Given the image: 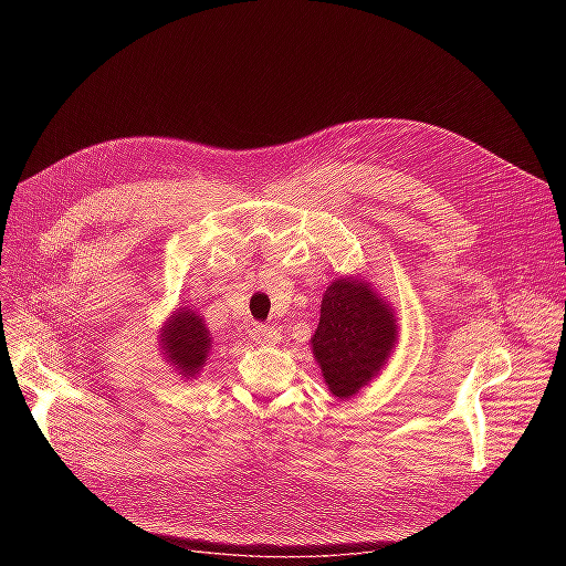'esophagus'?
<instances>
[{
	"mask_svg": "<svg viewBox=\"0 0 566 566\" xmlns=\"http://www.w3.org/2000/svg\"><path fill=\"white\" fill-rule=\"evenodd\" d=\"M250 337L254 342H260V345H276L281 339V333L273 328V325H264V323H256L254 328L250 331Z\"/></svg>",
	"mask_w": 566,
	"mask_h": 566,
	"instance_id": "esophagus-1",
	"label": "esophagus"
}]
</instances>
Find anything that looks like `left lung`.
Instances as JSON below:
<instances>
[{"label": "left lung", "instance_id": "left-lung-1", "mask_svg": "<svg viewBox=\"0 0 566 566\" xmlns=\"http://www.w3.org/2000/svg\"><path fill=\"white\" fill-rule=\"evenodd\" d=\"M310 342L323 382L345 401L378 378L397 349V314L364 273L339 276L323 293L321 321Z\"/></svg>", "mask_w": 566, "mask_h": 566}]
</instances>
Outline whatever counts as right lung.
Returning <instances> with one entry per match:
<instances>
[{"label": "right lung", "instance_id": "add662e5", "mask_svg": "<svg viewBox=\"0 0 566 566\" xmlns=\"http://www.w3.org/2000/svg\"><path fill=\"white\" fill-rule=\"evenodd\" d=\"M158 345L165 364L177 370L179 378L196 380L208 364L214 347L208 323L193 306H179L165 318L158 331Z\"/></svg>", "mask_w": 566, "mask_h": 566}]
</instances>
